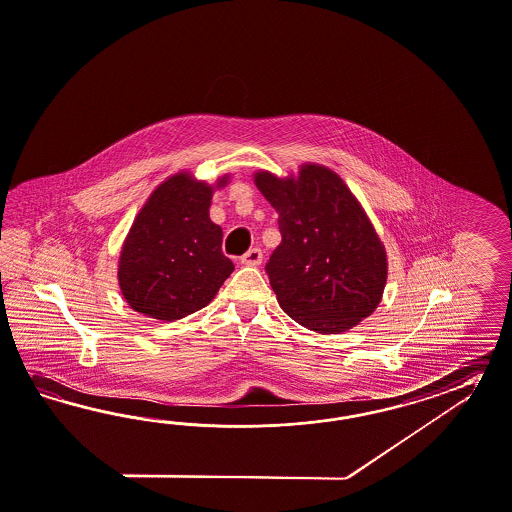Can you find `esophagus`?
Segmentation results:
<instances>
[{
  "label": "esophagus",
  "instance_id": "obj_1",
  "mask_svg": "<svg viewBox=\"0 0 512 512\" xmlns=\"http://www.w3.org/2000/svg\"><path fill=\"white\" fill-rule=\"evenodd\" d=\"M262 260V250L258 249V247L250 249L249 252H245V254L241 256V263H243V265H249V267H256V265H260Z\"/></svg>",
  "mask_w": 512,
  "mask_h": 512
}]
</instances>
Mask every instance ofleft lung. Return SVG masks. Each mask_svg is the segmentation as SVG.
Segmentation results:
<instances>
[{"label": "left lung", "mask_w": 512, "mask_h": 512, "mask_svg": "<svg viewBox=\"0 0 512 512\" xmlns=\"http://www.w3.org/2000/svg\"><path fill=\"white\" fill-rule=\"evenodd\" d=\"M254 184L278 211L282 241L265 271L282 310L319 334L373 314L386 286V250L340 176L302 165L297 178L256 172Z\"/></svg>", "instance_id": "left-lung-1"}]
</instances>
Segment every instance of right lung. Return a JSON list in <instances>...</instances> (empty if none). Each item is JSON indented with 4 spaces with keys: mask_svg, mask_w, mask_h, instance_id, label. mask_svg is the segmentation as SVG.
Returning a JSON list of instances; mask_svg holds the SVG:
<instances>
[{
    "mask_svg": "<svg viewBox=\"0 0 512 512\" xmlns=\"http://www.w3.org/2000/svg\"><path fill=\"white\" fill-rule=\"evenodd\" d=\"M211 195V185L178 172L146 200L118 260L120 291L135 312L161 321L195 314L234 271L223 228L211 223Z\"/></svg>",
    "mask_w": 512,
    "mask_h": 512,
    "instance_id": "add662e5",
    "label": "right lung"
}]
</instances>
